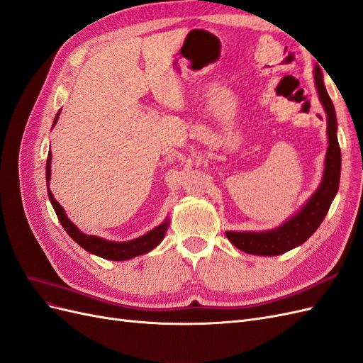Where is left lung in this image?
Returning <instances> with one entry per match:
<instances>
[{"mask_svg":"<svg viewBox=\"0 0 363 363\" xmlns=\"http://www.w3.org/2000/svg\"><path fill=\"white\" fill-rule=\"evenodd\" d=\"M313 74L316 92L327 116L328 147L324 160L323 180L300 211L288 218L281 225L271 230H260V232H233V230L225 232L230 242L248 255L279 256L304 244L321 225L337 194L340 179V148L337 142L336 112L330 96L325 91L321 69L315 68Z\"/></svg>","mask_w":363,"mask_h":363,"instance_id":"obj_1","label":"left lung"}]
</instances>
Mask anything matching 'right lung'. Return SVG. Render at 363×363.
<instances>
[{
  "mask_svg": "<svg viewBox=\"0 0 363 363\" xmlns=\"http://www.w3.org/2000/svg\"><path fill=\"white\" fill-rule=\"evenodd\" d=\"M60 111L57 112L56 118H54L52 127L56 125L57 119H59ZM51 151L48 152V159H47V191H48V196L50 201L54 207V212H56L59 221L62 224V227L67 230V233L79 244L82 248H84L86 251H89L91 255L100 256L103 259L107 260H115V262H121V260H128L133 259L136 256L145 255V252L151 251L152 248H156L164 238V233L169 227V219L167 218L164 221L155 227L152 230H150L148 233H145L144 236H139L136 239L131 240H125V242H115V240H107L103 239L100 236H94V235H84L83 232H80L79 227H77L71 219L65 213L63 207L57 203V200L54 199L52 192L50 191V180H51Z\"/></svg>",
  "mask_w": 363,
  "mask_h": 363,
  "instance_id": "right-lung-1",
  "label": "right lung"
}]
</instances>
